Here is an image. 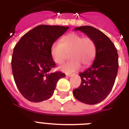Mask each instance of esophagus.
Wrapping results in <instances>:
<instances>
[{"instance_id": "obj_1", "label": "esophagus", "mask_w": 129, "mask_h": 129, "mask_svg": "<svg viewBox=\"0 0 129 129\" xmlns=\"http://www.w3.org/2000/svg\"><path fill=\"white\" fill-rule=\"evenodd\" d=\"M66 76L68 77H72L73 76H74V74H66Z\"/></svg>"}]
</instances>
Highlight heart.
I'll use <instances>...</instances> for the list:
<instances>
[{"label": "heart", "mask_w": 129, "mask_h": 129, "mask_svg": "<svg viewBox=\"0 0 129 129\" xmlns=\"http://www.w3.org/2000/svg\"><path fill=\"white\" fill-rule=\"evenodd\" d=\"M51 55L57 64H62L70 54V60L61 67V70L72 73L84 67H88L94 61L96 54V45L90 37H83L72 33L65 35L60 42L55 41L51 47Z\"/></svg>", "instance_id": "b5f03b06"}]
</instances>
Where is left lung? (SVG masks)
<instances>
[{"label":"left lung","mask_w":129,"mask_h":129,"mask_svg":"<svg viewBox=\"0 0 129 129\" xmlns=\"http://www.w3.org/2000/svg\"><path fill=\"white\" fill-rule=\"evenodd\" d=\"M91 37L96 45L92 65L80 76V86L73 90L77 100L87 104H96L106 98L114 86L118 69L117 49L111 40L100 30L91 26L75 28Z\"/></svg>","instance_id":"obj_1"}]
</instances>
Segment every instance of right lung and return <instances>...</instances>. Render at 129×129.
<instances>
[{"label":"right lung","mask_w":129,"mask_h":129,"mask_svg":"<svg viewBox=\"0 0 129 129\" xmlns=\"http://www.w3.org/2000/svg\"><path fill=\"white\" fill-rule=\"evenodd\" d=\"M69 27L41 25L21 37L13 49L11 66L21 94L31 102H39L52 96L57 81L65 77L51 73L55 63L51 55L52 44Z\"/></svg>","instance_id":"1"}]
</instances>
